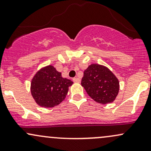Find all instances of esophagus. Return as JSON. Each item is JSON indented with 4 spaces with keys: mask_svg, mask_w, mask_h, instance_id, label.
<instances>
[{
    "mask_svg": "<svg viewBox=\"0 0 151 151\" xmlns=\"http://www.w3.org/2000/svg\"><path fill=\"white\" fill-rule=\"evenodd\" d=\"M80 81H81V79H79V78H78V77H75V78H74V79H73V81H74V82H75V83L80 82Z\"/></svg>",
    "mask_w": 151,
    "mask_h": 151,
    "instance_id": "1",
    "label": "esophagus"
}]
</instances>
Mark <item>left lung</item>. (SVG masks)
I'll return each instance as SVG.
<instances>
[{"mask_svg":"<svg viewBox=\"0 0 151 151\" xmlns=\"http://www.w3.org/2000/svg\"><path fill=\"white\" fill-rule=\"evenodd\" d=\"M81 84L90 97L102 104L113 102L119 90L115 75L107 67L97 64L91 65L84 71Z\"/></svg>","mask_w":151,"mask_h":151,"instance_id":"1","label":"left lung"}]
</instances>
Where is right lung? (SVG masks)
Wrapping results in <instances>:
<instances>
[{
  "label": "right lung",
  "instance_id": "add662e5",
  "mask_svg": "<svg viewBox=\"0 0 151 151\" xmlns=\"http://www.w3.org/2000/svg\"><path fill=\"white\" fill-rule=\"evenodd\" d=\"M72 81L62 77L52 65L41 69L31 81V93L38 105L45 108L54 107L65 99Z\"/></svg>",
  "mask_w": 151,
  "mask_h": 151
}]
</instances>
